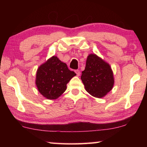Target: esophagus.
<instances>
[{
    "instance_id": "esophagus-1",
    "label": "esophagus",
    "mask_w": 147,
    "mask_h": 147,
    "mask_svg": "<svg viewBox=\"0 0 147 147\" xmlns=\"http://www.w3.org/2000/svg\"><path fill=\"white\" fill-rule=\"evenodd\" d=\"M75 73L76 74V75L79 76L80 75V71L79 70H75Z\"/></svg>"
}]
</instances>
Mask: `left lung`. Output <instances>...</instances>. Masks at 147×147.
I'll use <instances>...</instances> for the list:
<instances>
[{"mask_svg": "<svg viewBox=\"0 0 147 147\" xmlns=\"http://www.w3.org/2000/svg\"><path fill=\"white\" fill-rule=\"evenodd\" d=\"M81 80L86 90L96 98L105 96L111 90L114 84L113 72L109 65L93 54L88 56Z\"/></svg>", "mask_w": 147, "mask_h": 147, "instance_id": "1", "label": "left lung"}]
</instances>
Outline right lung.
<instances>
[{
    "label": "right lung",
    "instance_id": "right-lung-1",
    "mask_svg": "<svg viewBox=\"0 0 147 147\" xmlns=\"http://www.w3.org/2000/svg\"><path fill=\"white\" fill-rule=\"evenodd\" d=\"M76 75L66 63L53 56L38 69L36 84L42 95L48 99H56L67 89V84Z\"/></svg>",
    "mask_w": 147,
    "mask_h": 147
}]
</instances>
